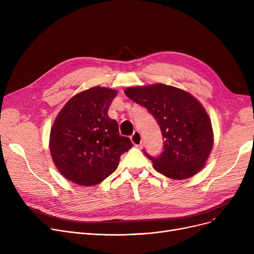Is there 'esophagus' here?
I'll return each instance as SVG.
<instances>
[{
  "label": "esophagus",
  "instance_id": "34e87169",
  "mask_svg": "<svg viewBox=\"0 0 254 254\" xmlns=\"http://www.w3.org/2000/svg\"><path fill=\"white\" fill-rule=\"evenodd\" d=\"M130 140H131L132 144H134L135 146H140L142 144V137H141L140 131L139 130H135L134 134L130 136Z\"/></svg>",
  "mask_w": 254,
  "mask_h": 254
}]
</instances>
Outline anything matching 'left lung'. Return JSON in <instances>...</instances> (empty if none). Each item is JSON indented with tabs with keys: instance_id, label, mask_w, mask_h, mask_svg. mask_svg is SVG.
<instances>
[{
	"instance_id": "obj_1",
	"label": "left lung",
	"mask_w": 254,
	"mask_h": 254,
	"mask_svg": "<svg viewBox=\"0 0 254 254\" xmlns=\"http://www.w3.org/2000/svg\"><path fill=\"white\" fill-rule=\"evenodd\" d=\"M125 93L145 107L161 128L162 153L151 156L143 150L154 169L173 179L195 175L213 145L212 125L204 107L189 92L165 84L128 87Z\"/></svg>"
}]
</instances>
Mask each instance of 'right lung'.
Returning a JSON list of instances; mask_svg holds the SVG:
<instances>
[{"label":"right lung","mask_w":254,"mask_h":254,"mask_svg":"<svg viewBox=\"0 0 254 254\" xmlns=\"http://www.w3.org/2000/svg\"><path fill=\"white\" fill-rule=\"evenodd\" d=\"M116 90L96 86L73 97L50 132V152L62 175L82 186L96 185L116 170L120 155L132 147L108 116Z\"/></svg>","instance_id":"right-lung-1"}]
</instances>
